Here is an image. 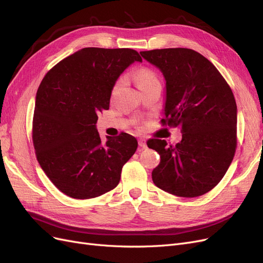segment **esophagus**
<instances>
[{
  "label": "esophagus",
  "instance_id": "esophagus-1",
  "mask_svg": "<svg viewBox=\"0 0 263 263\" xmlns=\"http://www.w3.org/2000/svg\"><path fill=\"white\" fill-rule=\"evenodd\" d=\"M139 145H140V147L142 148V149H145V148H147V144H146V141L144 139H140L139 140Z\"/></svg>",
  "mask_w": 263,
  "mask_h": 263
}]
</instances>
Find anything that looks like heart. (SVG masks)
<instances>
[{"instance_id": "1", "label": "heart", "mask_w": 263, "mask_h": 263, "mask_svg": "<svg viewBox=\"0 0 263 263\" xmlns=\"http://www.w3.org/2000/svg\"><path fill=\"white\" fill-rule=\"evenodd\" d=\"M134 81L140 90L145 87L159 83V79L155 75V73H153L149 70H146V68H142V70L138 71L134 74ZM121 85H122V79H119V81L116 83L115 87H114V91H116Z\"/></svg>"}]
</instances>
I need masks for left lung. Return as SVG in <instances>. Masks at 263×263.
I'll return each mask as SVG.
<instances>
[{
    "instance_id": "obj_1",
    "label": "left lung",
    "mask_w": 263,
    "mask_h": 263,
    "mask_svg": "<svg viewBox=\"0 0 263 263\" xmlns=\"http://www.w3.org/2000/svg\"><path fill=\"white\" fill-rule=\"evenodd\" d=\"M140 53L165 79L161 122L178 125L182 133L175 146L164 140L147 142L161 158L153 181L177 197L202 196L222 179L234 157L237 109L232 90L215 65L192 49Z\"/></svg>"
}]
</instances>
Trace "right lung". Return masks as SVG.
Segmentation results:
<instances>
[{
  "label": "right lung",
  "instance_id": "1",
  "mask_svg": "<svg viewBox=\"0 0 263 263\" xmlns=\"http://www.w3.org/2000/svg\"><path fill=\"white\" fill-rule=\"evenodd\" d=\"M142 62L129 48H83L54 65L39 87L32 139L37 161L52 184L74 199L110 191L138 141L128 133L102 143L99 112L109 108L111 90L123 71Z\"/></svg>",
  "mask_w": 263,
  "mask_h": 263
}]
</instances>
